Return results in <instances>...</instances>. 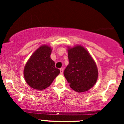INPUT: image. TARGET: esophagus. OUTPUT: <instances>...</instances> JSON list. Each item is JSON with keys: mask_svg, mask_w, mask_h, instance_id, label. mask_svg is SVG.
<instances>
[{"mask_svg": "<svg viewBox=\"0 0 124 124\" xmlns=\"http://www.w3.org/2000/svg\"><path fill=\"white\" fill-rule=\"evenodd\" d=\"M60 72H61V74H63V68H61V69H60Z\"/></svg>", "mask_w": 124, "mask_h": 124, "instance_id": "34e87169", "label": "esophagus"}]
</instances>
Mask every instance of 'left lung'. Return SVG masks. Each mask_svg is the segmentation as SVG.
Segmentation results:
<instances>
[{
	"label": "left lung",
	"instance_id": "left-lung-1",
	"mask_svg": "<svg viewBox=\"0 0 124 124\" xmlns=\"http://www.w3.org/2000/svg\"><path fill=\"white\" fill-rule=\"evenodd\" d=\"M69 64L63 72L70 86L78 92L88 91L98 79L97 65L91 54L82 46L68 48Z\"/></svg>",
	"mask_w": 124,
	"mask_h": 124
}]
</instances>
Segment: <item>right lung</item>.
Segmentation results:
<instances>
[{"instance_id":"1","label":"right lung","mask_w":124,"mask_h":124,"mask_svg":"<svg viewBox=\"0 0 124 124\" xmlns=\"http://www.w3.org/2000/svg\"><path fill=\"white\" fill-rule=\"evenodd\" d=\"M52 48L43 45L32 54L24 69L26 83L35 89L43 90L52 83L60 73L55 68V63L50 58Z\"/></svg>"}]
</instances>
